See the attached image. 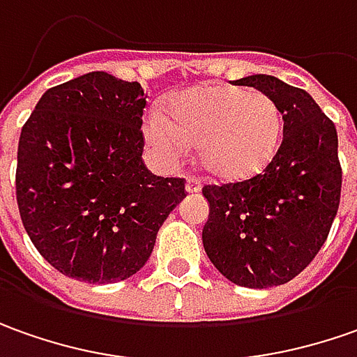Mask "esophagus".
I'll return each mask as SVG.
<instances>
[{
	"label": "esophagus",
	"mask_w": 357,
	"mask_h": 357,
	"mask_svg": "<svg viewBox=\"0 0 357 357\" xmlns=\"http://www.w3.org/2000/svg\"><path fill=\"white\" fill-rule=\"evenodd\" d=\"M185 190L190 191V193H197V191L202 190V179L195 178V176H190L188 183H185Z\"/></svg>",
	"instance_id": "34e87169"
}]
</instances>
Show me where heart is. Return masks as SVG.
Wrapping results in <instances>:
<instances>
[{"mask_svg":"<svg viewBox=\"0 0 357 357\" xmlns=\"http://www.w3.org/2000/svg\"><path fill=\"white\" fill-rule=\"evenodd\" d=\"M282 116L264 93L241 86H207L178 94L167 116L150 110L144 118V138L160 162H179L199 146L203 167L217 179L249 178L275 155Z\"/></svg>","mask_w":357,"mask_h":357,"instance_id":"obj_1","label":"heart"}]
</instances>
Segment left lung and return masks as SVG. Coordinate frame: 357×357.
I'll return each mask as SVG.
<instances>
[{
  "instance_id": "1",
  "label": "left lung",
  "mask_w": 357,
  "mask_h": 357,
  "mask_svg": "<svg viewBox=\"0 0 357 357\" xmlns=\"http://www.w3.org/2000/svg\"><path fill=\"white\" fill-rule=\"evenodd\" d=\"M268 94L284 120L271 162L252 178L207 183L203 247L231 282L266 289L289 282L312 263L338 213V132L306 91L271 75L237 80Z\"/></svg>"
}]
</instances>
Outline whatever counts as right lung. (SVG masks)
Instances as JSON below:
<instances>
[{"label":"right lung","instance_id":"1","mask_svg":"<svg viewBox=\"0 0 357 357\" xmlns=\"http://www.w3.org/2000/svg\"><path fill=\"white\" fill-rule=\"evenodd\" d=\"M146 96L138 82L96 70L49 89L21 128L19 215L47 263L108 284L136 275L185 195V179L142 160Z\"/></svg>","mask_w":357,"mask_h":357}]
</instances>
